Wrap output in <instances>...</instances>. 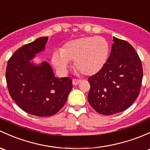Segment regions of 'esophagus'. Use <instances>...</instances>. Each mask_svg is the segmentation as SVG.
I'll list each match as a JSON object with an SVG mask.
<instances>
[{
	"mask_svg": "<svg viewBox=\"0 0 150 150\" xmlns=\"http://www.w3.org/2000/svg\"><path fill=\"white\" fill-rule=\"evenodd\" d=\"M82 82V80H80V79H73L72 80V84L73 85H75V86H77V85H78L79 84V83H80Z\"/></svg>",
	"mask_w": 150,
	"mask_h": 150,
	"instance_id": "1",
	"label": "esophagus"
}]
</instances>
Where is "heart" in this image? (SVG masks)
Returning <instances> with one entry per match:
<instances>
[{
  "label": "heart",
  "instance_id": "obj_1",
  "mask_svg": "<svg viewBox=\"0 0 150 150\" xmlns=\"http://www.w3.org/2000/svg\"><path fill=\"white\" fill-rule=\"evenodd\" d=\"M109 45L102 37H82L69 41L60 52L55 51L52 62L58 70L64 71L74 61L76 70L85 75H93L103 67L109 54Z\"/></svg>",
  "mask_w": 150,
  "mask_h": 150
}]
</instances>
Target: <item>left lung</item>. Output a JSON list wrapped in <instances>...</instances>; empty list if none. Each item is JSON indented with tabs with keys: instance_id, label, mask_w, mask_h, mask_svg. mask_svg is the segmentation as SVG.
<instances>
[{
	"instance_id": "left-lung-1",
	"label": "left lung",
	"mask_w": 150,
	"mask_h": 150,
	"mask_svg": "<svg viewBox=\"0 0 150 150\" xmlns=\"http://www.w3.org/2000/svg\"><path fill=\"white\" fill-rule=\"evenodd\" d=\"M109 57L98 72L88 78L90 105L103 115L125 111L139 94L143 70L134 48L127 41L113 37Z\"/></svg>"
}]
</instances>
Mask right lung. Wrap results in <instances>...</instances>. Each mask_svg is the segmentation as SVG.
Segmentation results:
<instances>
[{
  "mask_svg": "<svg viewBox=\"0 0 150 150\" xmlns=\"http://www.w3.org/2000/svg\"><path fill=\"white\" fill-rule=\"evenodd\" d=\"M48 37H41L23 45L11 57L6 67V79L9 94L26 113L46 117L64 106L72 88L68 77L57 78L47 62L34 65L30 60L45 50Z\"/></svg>",
  "mask_w": 150,
  "mask_h": 150,
  "instance_id": "add662e5",
  "label": "right lung"
}]
</instances>
